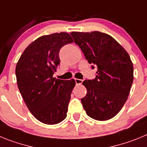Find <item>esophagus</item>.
I'll return each instance as SVG.
<instances>
[{
  "mask_svg": "<svg viewBox=\"0 0 147 147\" xmlns=\"http://www.w3.org/2000/svg\"><path fill=\"white\" fill-rule=\"evenodd\" d=\"M83 82L82 80H80V79H75V82H76V85H80L82 84Z\"/></svg>",
  "mask_w": 147,
  "mask_h": 147,
  "instance_id": "obj_1",
  "label": "esophagus"
}]
</instances>
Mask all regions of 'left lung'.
<instances>
[{"mask_svg": "<svg viewBox=\"0 0 147 147\" xmlns=\"http://www.w3.org/2000/svg\"><path fill=\"white\" fill-rule=\"evenodd\" d=\"M92 68H98L93 80L82 84L87 94L81 98L88 116L98 121L113 118L127 101L133 82V65L125 49L111 36L100 32H72Z\"/></svg>", "mask_w": 147, "mask_h": 147, "instance_id": "8db88e82", "label": "left lung"}]
</instances>
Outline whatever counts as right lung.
Returning a JSON list of instances; mask_svg holds the SVG:
<instances>
[{"mask_svg":"<svg viewBox=\"0 0 147 147\" xmlns=\"http://www.w3.org/2000/svg\"><path fill=\"white\" fill-rule=\"evenodd\" d=\"M74 42L66 32L44 35L28 45L15 69L18 89L27 107L40 122L56 124L67 116L74 80L53 77L59 66L61 48Z\"/></svg>","mask_w":147,"mask_h":147,"instance_id":"add662e5","label":"right lung"}]
</instances>
